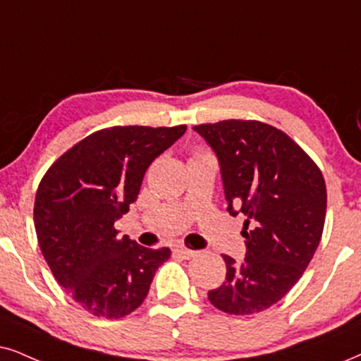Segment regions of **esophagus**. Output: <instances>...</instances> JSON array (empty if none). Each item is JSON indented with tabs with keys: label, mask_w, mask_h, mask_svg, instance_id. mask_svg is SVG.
Listing matches in <instances>:
<instances>
[{
	"label": "esophagus",
	"mask_w": 361,
	"mask_h": 361,
	"mask_svg": "<svg viewBox=\"0 0 361 361\" xmlns=\"http://www.w3.org/2000/svg\"><path fill=\"white\" fill-rule=\"evenodd\" d=\"M175 253H176V255H180V257H181V258H185V259H190V258L198 257V252H195V250H188V248H185V246H176V248H175Z\"/></svg>",
	"instance_id": "34e87169"
}]
</instances>
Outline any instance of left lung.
I'll list each match as a JSON object with an SVG mask.
<instances>
[{"label": "left lung", "instance_id": "8db88e82", "mask_svg": "<svg viewBox=\"0 0 361 361\" xmlns=\"http://www.w3.org/2000/svg\"><path fill=\"white\" fill-rule=\"evenodd\" d=\"M193 130L220 163L228 213L246 216L245 262L223 255L226 278L208 300L230 314L263 312L288 293L317 252L325 180L288 135L267 123L225 120Z\"/></svg>", "mask_w": 361, "mask_h": 361}]
</instances>
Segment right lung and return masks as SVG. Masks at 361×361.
Masks as SVG:
<instances>
[{
	"label": "right lung",
	"mask_w": 361,
	"mask_h": 361,
	"mask_svg": "<svg viewBox=\"0 0 361 361\" xmlns=\"http://www.w3.org/2000/svg\"><path fill=\"white\" fill-rule=\"evenodd\" d=\"M186 126H113L86 136L49 166L36 191L35 228L54 278L76 303L123 318L147 298L170 248H145L118 236L115 221L138 198L153 159Z\"/></svg>",
	"instance_id": "1"
}]
</instances>
